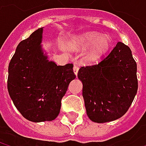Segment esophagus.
Instances as JSON below:
<instances>
[{"label":"esophagus","instance_id":"obj_1","mask_svg":"<svg viewBox=\"0 0 146 146\" xmlns=\"http://www.w3.org/2000/svg\"><path fill=\"white\" fill-rule=\"evenodd\" d=\"M78 69H79L78 66H77V65H74V66H73V72H74V73H75L76 75L78 74Z\"/></svg>","mask_w":146,"mask_h":146}]
</instances>
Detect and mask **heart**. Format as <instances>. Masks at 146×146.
Returning <instances> with one entry per match:
<instances>
[{
	"label": "heart",
	"instance_id": "b5f03b06",
	"mask_svg": "<svg viewBox=\"0 0 146 146\" xmlns=\"http://www.w3.org/2000/svg\"><path fill=\"white\" fill-rule=\"evenodd\" d=\"M78 43L81 46L86 48L92 46L90 53L89 57L90 59H97L100 58L105 53L107 52L108 49L111 46V38L109 36H101L98 33H87L78 38Z\"/></svg>",
	"mask_w": 146,
	"mask_h": 146
}]
</instances>
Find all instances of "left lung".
<instances>
[{
  "label": "left lung",
  "instance_id": "left-lung-1",
  "mask_svg": "<svg viewBox=\"0 0 146 146\" xmlns=\"http://www.w3.org/2000/svg\"><path fill=\"white\" fill-rule=\"evenodd\" d=\"M86 112L95 123H107L123 117L138 90L137 64L130 48L118 42L98 64L81 67Z\"/></svg>",
  "mask_w": 146,
  "mask_h": 146
}]
</instances>
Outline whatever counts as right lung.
Returning a JSON list of instances; mask_svg holds the SVG:
<instances>
[{"instance_id":"1","label":"right lung","mask_w":146,"mask_h":146,"mask_svg":"<svg viewBox=\"0 0 146 146\" xmlns=\"http://www.w3.org/2000/svg\"><path fill=\"white\" fill-rule=\"evenodd\" d=\"M43 28L17 46L8 67L7 90L19 112L26 119L52 121L59 114L61 101L76 78L72 63L57 66L47 60L41 48Z\"/></svg>"}]
</instances>
